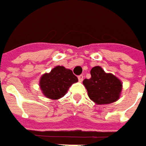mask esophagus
Here are the masks:
<instances>
[{
  "label": "esophagus",
  "instance_id": "34e87169",
  "mask_svg": "<svg viewBox=\"0 0 146 146\" xmlns=\"http://www.w3.org/2000/svg\"><path fill=\"white\" fill-rule=\"evenodd\" d=\"M78 81H79V82H82L83 79H84V76H83V75H79V76L78 77Z\"/></svg>",
  "mask_w": 146,
  "mask_h": 146
}]
</instances>
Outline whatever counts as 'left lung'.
<instances>
[{
	"label": "left lung",
	"instance_id": "obj_1",
	"mask_svg": "<svg viewBox=\"0 0 146 146\" xmlns=\"http://www.w3.org/2000/svg\"><path fill=\"white\" fill-rule=\"evenodd\" d=\"M91 78L83 81L89 97L96 104H110L116 102L122 90L121 81L111 73H106L96 66L90 71Z\"/></svg>",
	"mask_w": 146,
	"mask_h": 146
}]
</instances>
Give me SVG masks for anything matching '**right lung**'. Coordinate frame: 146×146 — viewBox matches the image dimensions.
Here are the masks:
<instances>
[{
  "instance_id": "add662e5",
  "label": "right lung",
  "mask_w": 146,
  "mask_h": 146,
  "mask_svg": "<svg viewBox=\"0 0 146 146\" xmlns=\"http://www.w3.org/2000/svg\"><path fill=\"white\" fill-rule=\"evenodd\" d=\"M78 82V78L70 69L57 66L50 73H44L40 81V86L46 97L57 100L66 95L69 87Z\"/></svg>"
}]
</instances>
